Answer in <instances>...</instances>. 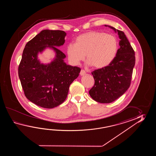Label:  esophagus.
<instances>
[{
	"label": "esophagus",
	"mask_w": 156,
	"mask_h": 156,
	"mask_svg": "<svg viewBox=\"0 0 156 156\" xmlns=\"http://www.w3.org/2000/svg\"><path fill=\"white\" fill-rule=\"evenodd\" d=\"M80 75L81 76H83V75H85V74H86V72H85V71L83 70H81V71H80Z\"/></svg>",
	"instance_id": "esophagus-1"
}]
</instances>
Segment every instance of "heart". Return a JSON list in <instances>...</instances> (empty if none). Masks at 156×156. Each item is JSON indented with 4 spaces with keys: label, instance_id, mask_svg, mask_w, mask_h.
I'll list each match as a JSON object with an SVG mask.
<instances>
[{
    "label": "heart",
    "instance_id": "b5f03b06",
    "mask_svg": "<svg viewBox=\"0 0 156 156\" xmlns=\"http://www.w3.org/2000/svg\"><path fill=\"white\" fill-rule=\"evenodd\" d=\"M118 42L116 37L98 31H91L77 37L75 44L67 47V54L70 62L79 65L86 59L89 65L97 69L107 66L116 56Z\"/></svg>",
    "mask_w": 156,
    "mask_h": 156
}]
</instances>
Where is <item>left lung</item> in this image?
<instances>
[{"label": "left lung", "mask_w": 156, "mask_h": 156, "mask_svg": "<svg viewBox=\"0 0 156 156\" xmlns=\"http://www.w3.org/2000/svg\"><path fill=\"white\" fill-rule=\"evenodd\" d=\"M117 32L120 48L116 56L107 66L91 73L95 80L89 94L98 103H112L123 95L129 87L135 65L134 51L123 31L105 25Z\"/></svg>", "instance_id": "1"}]
</instances>
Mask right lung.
<instances>
[{
  "mask_svg": "<svg viewBox=\"0 0 156 156\" xmlns=\"http://www.w3.org/2000/svg\"><path fill=\"white\" fill-rule=\"evenodd\" d=\"M66 35L63 30H44L28 42L18 67V75L27 98L38 106L51 109L66 99L70 84L81 69L67 65L64 53L56 47L63 45ZM52 48L56 56L50 64H43L37 54Z\"/></svg>",
  "mask_w": 156,
  "mask_h": 156,
  "instance_id": "add662e5",
  "label": "right lung"
}]
</instances>
